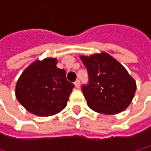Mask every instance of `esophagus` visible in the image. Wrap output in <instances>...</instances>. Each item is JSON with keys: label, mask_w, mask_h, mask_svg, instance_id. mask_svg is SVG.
<instances>
[{"label": "esophagus", "mask_w": 151, "mask_h": 151, "mask_svg": "<svg viewBox=\"0 0 151 151\" xmlns=\"http://www.w3.org/2000/svg\"><path fill=\"white\" fill-rule=\"evenodd\" d=\"M74 85H75V86L77 88H78L79 87V86H80V81L78 80V79H77L75 82H74Z\"/></svg>", "instance_id": "esophagus-1"}]
</instances>
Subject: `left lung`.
<instances>
[{"label":"left lung","mask_w":151,"mask_h":151,"mask_svg":"<svg viewBox=\"0 0 151 151\" xmlns=\"http://www.w3.org/2000/svg\"><path fill=\"white\" fill-rule=\"evenodd\" d=\"M89 84L82 86L88 106L103 114H115L130 105L136 90L135 78L114 57L105 51L81 55Z\"/></svg>","instance_id":"left-lung-1"}]
</instances>
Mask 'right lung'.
I'll return each instance as SVG.
<instances>
[{
  "instance_id": "obj_1",
  "label": "right lung",
  "mask_w": 151,
  "mask_h": 151,
  "mask_svg": "<svg viewBox=\"0 0 151 151\" xmlns=\"http://www.w3.org/2000/svg\"><path fill=\"white\" fill-rule=\"evenodd\" d=\"M56 58L37 59L19 77L15 97L28 112L37 116H51L67 105L74 85L66 79V72L57 67Z\"/></svg>"
}]
</instances>
